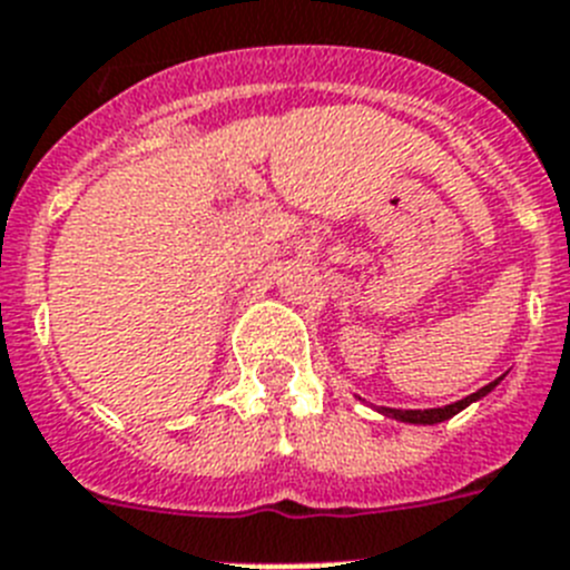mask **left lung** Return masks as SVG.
I'll return each instance as SVG.
<instances>
[{
  "label": "left lung",
  "instance_id": "1",
  "mask_svg": "<svg viewBox=\"0 0 570 570\" xmlns=\"http://www.w3.org/2000/svg\"><path fill=\"white\" fill-rule=\"evenodd\" d=\"M504 375H499L497 381H491V384H484L482 390H476V393L464 395V399H459V402L453 404H444V407H428V410H399V407H379L381 415H387V419H395V422H404V424H439V422H448V419H453L456 413H462L464 407H470V404L482 402L484 395L491 393V390H497V384L502 381Z\"/></svg>",
  "mask_w": 570,
  "mask_h": 570
}]
</instances>
